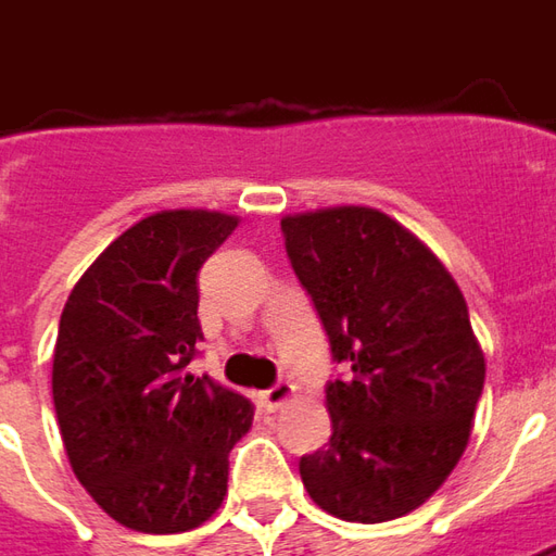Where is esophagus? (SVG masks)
Instances as JSON below:
<instances>
[{
	"label": "esophagus",
	"mask_w": 556,
	"mask_h": 556,
	"mask_svg": "<svg viewBox=\"0 0 556 556\" xmlns=\"http://www.w3.org/2000/svg\"><path fill=\"white\" fill-rule=\"evenodd\" d=\"M296 394V386L293 382H278V386H271V389L260 391V407L266 409V413H275V409H281Z\"/></svg>",
	"instance_id": "esophagus-1"
}]
</instances>
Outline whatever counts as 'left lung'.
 Segmentation results:
<instances>
[{"mask_svg":"<svg viewBox=\"0 0 556 556\" xmlns=\"http://www.w3.org/2000/svg\"><path fill=\"white\" fill-rule=\"evenodd\" d=\"M300 285L333 361V434L300 459L315 505L352 523L416 511L462 459L486 361L453 275L376 207H321L281 219Z\"/></svg>","mask_w":556,"mask_h":556,"instance_id":"1","label":"left lung"}]
</instances>
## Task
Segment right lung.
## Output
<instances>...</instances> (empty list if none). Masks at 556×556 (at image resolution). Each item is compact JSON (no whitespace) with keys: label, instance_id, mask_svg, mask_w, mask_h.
Listing matches in <instances>:
<instances>
[{"label":"right lung","instance_id":"add662e5","mask_svg":"<svg viewBox=\"0 0 556 556\" xmlns=\"http://www.w3.org/2000/svg\"><path fill=\"white\" fill-rule=\"evenodd\" d=\"M219 211H159L115 238L63 305L54 409L78 483L115 523L186 532L226 495L253 404L186 374L201 339L199 269L232 235Z\"/></svg>","mask_w":556,"mask_h":556}]
</instances>
